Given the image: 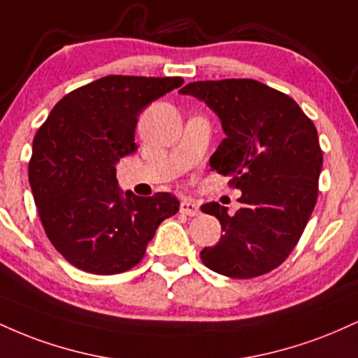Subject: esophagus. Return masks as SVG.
<instances>
[{"label": "esophagus", "instance_id": "esophagus-1", "mask_svg": "<svg viewBox=\"0 0 358 358\" xmlns=\"http://www.w3.org/2000/svg\"><path fill=\"white\" fill-rule=\"evenodd\" d=\"M180 212L185 213V215H190V217L199 215L200 213L199 203H195L190 199H185V200H182V203H180Z\"/></svg>", "mask_w": 358, "mask_h": 358}]
</instances>
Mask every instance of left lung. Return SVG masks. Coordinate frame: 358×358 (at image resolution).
Masks as SVG:
<instances>
[{"mask_svg":"<svg viewBox=\"0 0 358 358\" xmlns=\"http://www.w3.org/2000/svg\"><path fill=\"white\" fill-rule=\"evenodd\" d=\"M180 94L219 116L225 138L210 168L242 192L234 215L217 202L202 205L224 236L200 257L224 276H262L286 261L315 208L323 151L313 121L289 96L252 79L190 82Z\"/></svg>","mask_w":358,"mask_h":358,"instance_id":"obj_1","label":"left lung"}]
</instances>
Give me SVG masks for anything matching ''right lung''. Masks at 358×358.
<instances>
[{"label": "right lung", "mask_w": 358, "mask_h": 358, "mask_svg": "<svg viewBox=\"0 0 358 358\" xmlns=\"http://www.w3.org/2000/svg\"><path fill=\"white\" fill-rule=\"evenodd\" d=\"M182 84V77H102L62 97L35 134L28 180L40 220L76 268L102 276L134 268L158 225L178 212L171 193H122L116 163L136 153L141 110Z\"/></svg>", "instance_id": "1"}]
</instances>
